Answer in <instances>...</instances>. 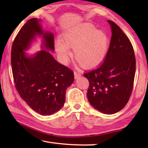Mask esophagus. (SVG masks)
I'll return each instance as SVG.
<instances>
[{
	"label": "esophagus",
	"mask_w": 148,
	"mask_h": 148,
	"mask_svg": "<svg viewBox=\"0 0 148 148\" xmlns=\"http://www.w3.org/2000/svg\"><path fill=\"white\" fill-rule=\"evenodd\" d=\"M74 77L75 79H77L81 76V73L78 71H74Z\"/></svg>",
	"instance_id": "obj_1"
}]
</instances>
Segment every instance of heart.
Segmentation results:
<instances>
[{
	"instance_id": "b5f03b06",
	"label": "heart",
	"mask_w": 148,
	"mask_h": 148,
	"mask_svg": "<svg viewBox=\"0 0 148 148\" xmlns=\"http://www.w3.org/2000/svg\"><path fill=\"white\" fill-rule=\"evenodd\" d=\"M55 47L62 63L66 64L69 47L73 48L74 56L85 68L97 66L106 57L108 38L101 30L90 25H81L67 30L62 34V41L57 40Z\"/></svg>"
}]
</instances>
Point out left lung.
<instances>
[{
    "mask_svg": "<svg viewBox=\"0 0 148 148\" xmlns=\"http://www.w3.org/2000/svg\"><path fill=\"white\" fill-rule=\"evenodd\" d=\"M112 37L106 58L99 68L84 74L89 80L87 97L95 109L104 114L121 110L131 97L136 60L131 42L118 25L108 20Z\"/></svg>",
    "mask_w": 148,
    "mask_h": 148,
    "instance_id": "obj_1",
    "label": "left lung"
}]
</instances>
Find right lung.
I'll return each mask as SVG.
<instances>
[{
    "mask_svg": "<svg viewBox=\"0 0 148 148\" xmlns=\"http://www.w3.org/2000/svg\"><path fill=\"white\" fill-rule=\"evenodd\" d=\"M42 19H29L20 30L12 47L11 63L14 83L20 97L37 113L50 116L65 102V92L74 82V72L57 62L53 34L45 31ZM36 37L42 38L40 51L29 55L28 50Z\"/></svg>",
    "mask_w": 148,
    "mask_h": 148,
    "instance_id": "right-lung-1",
    "label": "right lung"
}]
</instances>
